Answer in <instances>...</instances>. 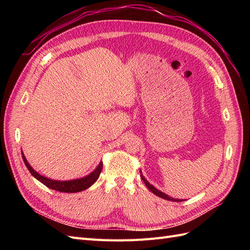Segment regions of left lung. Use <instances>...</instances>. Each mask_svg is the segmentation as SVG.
<instances>
[{
  "label": "left lung",
  "instance_id": "left-lung-1",
  "mask_svg": "<svg viewBox=\"0 0 250 250\" xmlns=\"http://www.w3.org/2000/svg\"><path fill=\"white\" fill-rule=\"evenodd\" d=\"M141 178L143 179V181H144V184L146 185V187L149 188V190L152 192L153 194H155L156 196H158V197H161V198H164V199H167V200H170V201H175V202H179V201H184V200H181V199H174V198H172V197H169L168 195H166L165 193H163V192H161V191H158L157 188H155L152 185H150L148 181L144 178V176L142 175L141 174Z\"/></svg>",
  "mask_w": 250,
  "mask_h": 250
}]
</instances>
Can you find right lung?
<instances>
[{
  "label": "right lung",
  "instance_id": "add662e5",
  "mask_svg": "<svg viewBox=\"0 0 250 250\" xmlns=\"http://www.w3.org/2000/svg\"><path fill=\"white\" fill-rule=\"evenodd\" d=\"M22 160H24V163L26 165V167L28 168V170L30 171V173H31L32 176H34L37 180H40L42 184H43L49 188H52V190L64 192V193H77V192L86 190L87 188L94 185L96 183V180L99 178V175H100V173L102 171V167H103V163L101 162L99 164V166H98V167L92 173H90L89 175H87L85 177L80 178V179L69 180V181H58V180H53V179L40 175V174L36 171H34L31 166L29 165L24 154H22Z\"/></svg>",
  "mask_w": 250,
  "mask_h": 250
}]
</instances>
